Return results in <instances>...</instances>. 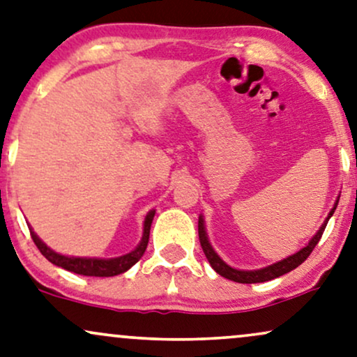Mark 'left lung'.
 <instances>
[{
	"mask_svg": "<svg viewBox=\"0 0 357 357\" xmlns=\"http://www.w3.org/2000/svg\"><path fill=\"white\" fill-rule=\"evenodd\" d=\"M337 202H340V198H337L335 206L331 208L330 215H328V218L325 220V223L321 225V228L318 229V233L313 236L312 239H310V243L305 246L303 249H300L298 252L291 254V256L282 259V261L272 264V266H267V267H262V269H257V271H239V269H233V267L228 266L223 259H221L218 254L215 252V249L211 248L210 241H208V236H206V231H205V221L200 216L198 218V236H200V244H202V249L203 252H205V256L208 259V262H210V266L218 272L220 275H223L225 279H229V280H234V282H239V284H259V282H267V280H272V279H277V277L287 274V272L297 269V267L302 264L305 259H307L312 251L314 249V246L318 244V241L321 239V234L323 231H325L328 221L333 216V213H335L336 206H337Z\"/></svg>",
	"mask_w": 357,
	"mask_h": 357,
	"instance_id": "1",
	"label": "left lung"
}]
</instances>
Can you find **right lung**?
I'll list each match as a JSON object with an SVG mask.
<instances>
[{"label": "right lung", "mask_w": 357, "mask_h": 357, "mask_svg": "<svg viewBox=\"0 0 357 357\" xmlns=\"http://www.w3.org/2000/svg\"><path fill=\"white\" fill-rule=\"evenodd\" d=\"M155 210H151L147 213L144 220V233H142L141 243L137 244V248L131 251L129 254H124V256L113 257V259H98V257H70V256H62V254L52 251V249L45 246L43 241L39 239L34 231H31V238L34 241V244L43 252V256L50 261L55 266L62 267V269L70 271L73 274L80 275H90V277H113L118 274H123L128 269L136 264L139 259L142 257V254L146 252L147 243H149V233H151V225L152 220H154Z\"/></svg>", "instance_id": "obj_1"}]
</instances>
